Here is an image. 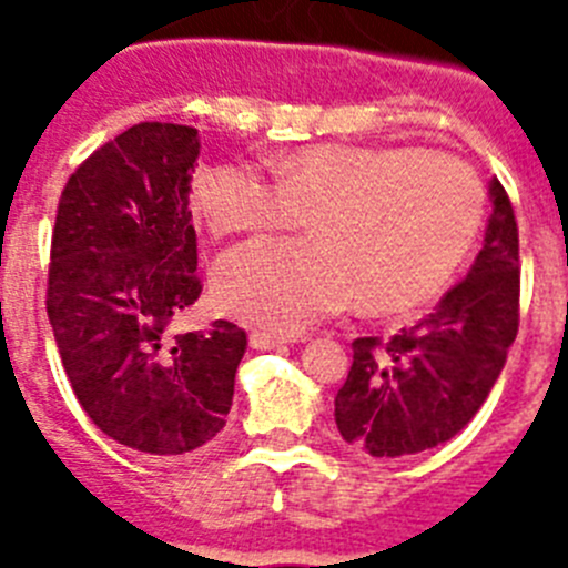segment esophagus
Segmentation results:
<instances>
[{"instance_id": "obj_1", "label": "esophagus", "mask_w": 568, "mask_h": 568, "mask_svg": "<svg viewBox=\"0 0 568 568\" xmlns=\"http://www.w3.org/2000/svg\"><path fill=\"white\" fill-rule=\"evenodd\" d=\"M287 335L267 333V329H253V333H250V346H253V349H275V346L287 344Z\"/></svg>"}]
</instances>
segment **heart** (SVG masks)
<instances>
[{"instance_id":"b5f03b06","label":"heart","mask_w":568,"mask_h":568,"mask_svg":"<svg viewBox=\"0 0 568 568\" xmlns=\"http://www.w3.org/2000/svg\"><path fill=\"white\" fill-rule=\"evenodd\" d=\"M199 173L193 207L207 230L261 235L313 224L307 241H255L215 264L213 295L233 318L298 333L361 295L406 313L440 293L484 222L478 173L453 153L400 144H315L275 162Z\"/></svg>"}]
</instances>
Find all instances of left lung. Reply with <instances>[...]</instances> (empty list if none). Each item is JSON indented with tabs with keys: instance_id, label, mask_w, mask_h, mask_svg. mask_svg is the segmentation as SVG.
<instances>
[{
	"instance_id": "8db88e82",
	"label": "left lung",
	"mask_w": 568,
	"mask_h": 568,
	"mask_svg": "<svg viewBox=\"0 0 568 568\" xmlns=\"http://www.w3.org/2000/svg\"><path fill=\"white\" fill-rule=\"evenodd\" d=\"M484 247L426 318L389 341H353V366L335 395L346 444L375 458L444 444L475 418L506 364L520 321V244L515 207L491 182Z\"/></svg>"
}]
</instances>
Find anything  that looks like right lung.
<instances>
[{"instance_id":"1","label":"right lung","mask_w":568,"mask_h":568,"mask_svg":"<svg viewBox=\"0 0 568 568\" xmlns=\"http://www.w3.org/2000/svg\"><path fill=\"white\" fill-rule=\"evenodd\" d=\"M199 130L139 122L79 164L59 195L48 307L64 375L108 438L148 455L199 449L227 424L247 333L175 335L202 295L190 182Z\"/></svg>"}]
</instances>
